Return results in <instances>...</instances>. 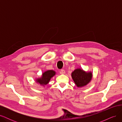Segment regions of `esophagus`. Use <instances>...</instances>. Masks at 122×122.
<instances>
[{"label": "esophagus", "instance_id": "34e87169", "mask_svg": "<svg viewBox=\"0 0 122 122\" xmlns=\"http://www.w3.org/2000/svg\"><path fill=\"white\" fill-rule=\"evenodd\" d=\"M65 73V70L64 69H61L60 71V74H64Z\"/></svg>", "mask_w": 122, "mask_h": 122}]
</instances>
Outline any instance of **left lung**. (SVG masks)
<instances>
[{"mask_svg":"<svg viewBox=\"0 0 122 122\" xmlns=\"http://www.w3.org/2000/svg\"><path fill=\"white\" fill-rule=\"evenodd\" d=\"M72 77L78 87L86 86L89 83L92 78V72H86L83 70L77 69L72 73Z\"/></svg>","mask_w":122,"mask_h":122,"instance_id":"obj_1","label":"left lung"}]
</instances>
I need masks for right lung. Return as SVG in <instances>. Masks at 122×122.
Here are the masks:
<instances>
[{
	"label": "right lung",
	"instance_id": "add662e5",
	"mask_svg": "<svg viewBox=\"0 0 122 122\" xmlns=\"http://www.w3.org/2000/svg\"><path fill=\"white\" fill-rule=\"evenodd\" d=\"M55 74V72L53 70H48L43 73L41 78H38L36 80V81L40 84L46 85L48 83L50 79Z\"/></svg>",
	"mask_w": 122,
	"mask_h": 122
}]
</instances>
